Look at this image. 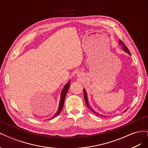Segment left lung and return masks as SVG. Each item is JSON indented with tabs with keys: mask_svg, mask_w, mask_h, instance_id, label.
<instances>
[{
	"mask_svg": "<svg viewBox=\"0 0 148 148\" xmlns=\"http://www.w3.org/2000/svg\"><path fill=\"white\" fill-rule=\"evenodd\" d=\"M119 45H120L121 46H122V49H123V51L125 52H127V53H128L129 55H130L131 56V53H130V51H129V50H128V49L127 47V46L125 45L124 44V43L122 41H120V40H119ZM83 93H84V101H85V103H86V105L87 106V107H88V108L90 109L92 112H94L95 113V114H96V115H100V116H101V117H106V116H105V115H102L101 114H99V113H97V112H96L91 107L89 106V103H88V96H87V92H86V89H83ZM128 109H127L126 110H125L124 112H126V110H127Z\"/></svg>",
	"mask_w": 148,
	"mask_h": 148,
	"instance_id": "obj_1",
	"label": "left lung"
}]
</instances>
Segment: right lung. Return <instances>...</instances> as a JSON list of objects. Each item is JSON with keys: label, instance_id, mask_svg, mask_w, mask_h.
<instances>
[{"label": "right lung", "instance_id": "obj_1", "mask_svg": "<svg viewBox=\"0 0 148 148\" xmlns=\"http://www.w3.org/2000/svg\"><path fill=\"white\" fill-rule=\"evenodd\" d=\"M70 79L69 80V82H67V83L64 86V88L62 89V90L61 93H60V102H59V108H58V110L57 111V112L54 114V115H53V118L56 117V116H57L58 115H59L60 114V112H61L62 108H63L64 104V101H65V96L66 95L67 92H68V90H69V87H70Z\"/></svg>", "mask_w": 148, "mask_h": 148}]
</instances>
